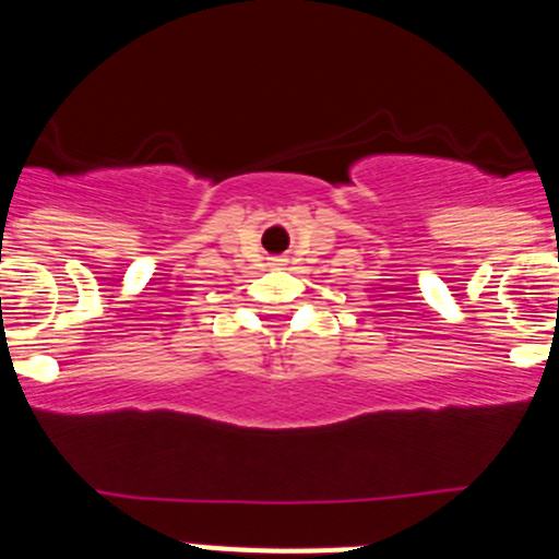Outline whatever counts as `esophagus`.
I'll list each match as a JSON object with an SVG mask.
<instances>
[{
    "instance_id": "esophagus-1",
    "label": "esophagus",
    "mask_w": 559,
    "mask_h": 559,
    "mask_svg": "<svg viewBox=\"0 0 559 559\" xmlns=\"http://www.w3.org/2000/svg\"><path fill=\"white\" fill-rule=\"evenodd\" d=\"M283 263H285L283 257H271V265H283Z\"/></svg>"
}]
</instances>
